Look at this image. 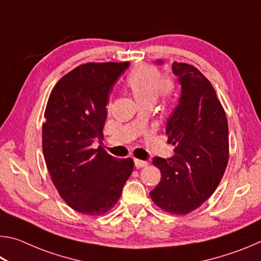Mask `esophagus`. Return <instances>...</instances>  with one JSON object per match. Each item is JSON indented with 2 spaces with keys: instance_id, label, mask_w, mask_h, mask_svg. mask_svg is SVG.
Instances as JSON below:
<instances>
[{
  "instance_id": "obj_1",
  "label": "esophagus",
  "mask_w": 261,
  "mask_h": 261,
  "mask_svg": "<svg viewBox=\"0 0 261 261\" xmlns=\"http://www.w3.org/2000/svg\"><path fill=\"white\" fill-rule=\"evenodd\" d=\"M148 165L147 161H143V160H139V159H135V166L137 168H144Z\"/></svg>"
}]
</instances>
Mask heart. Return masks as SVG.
<instances>
[{
    "label": "heart",
    "instance_id": "1",
    "mask_svg": "<svg viewBox=\"0 0 261 261\" xmlns=\"http://www.w3.org/2000/svg\"><path fill=\"white\" fill-rule=\"evenodd\" d=\"M125 86L141 107H152L155 101L169 105L176 94L177 84L173 76H162L155 65L141 63L127 74Z\"/></svg>",
    "mask_w": 261,
    "mask_h": 261
}]
</instances>
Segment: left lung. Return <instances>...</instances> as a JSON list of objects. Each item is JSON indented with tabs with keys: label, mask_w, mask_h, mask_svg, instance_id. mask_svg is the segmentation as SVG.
<instances>
[{
	"label": "left lung",
	"mask_w": 261,
	"mask_h": 261,
	"mask_svg": "<svg viewBox=\"0 0 261 261\" xmlns=\"http://www.w3.org/2000/svg\"><path fill=\"white\" fill-rule=\"evenodd\" d=\"M171 68L182 85L179 103L166 127L176 155L153 159L161 179L149 196L167 213L185 215L208 199L226 171L228 122L214 87L199 70L178 62Z\"/></svg>",
	"instance_id": "1"
}]
</instances>
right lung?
Masks as SVG:
<instances>
[{
	"label": "right lung",
	"mask_w": 261,
	"mask_h": 261,
	"mask_svg": "<svg viewBox=\"0 0 261 261\" xmlns=\"http://www.w3.org/2000/svg\"><path fill=\"white\" fill-rule=\"evenodd\" d=\"M129 62L81 64L50 92L42 124V151L60 196L84 215H101L120 199L134 160L116 158L99 146L103 139L108 94Z\"/></svg>",
	"instance_id": "obj_1"
}]
</instances>
